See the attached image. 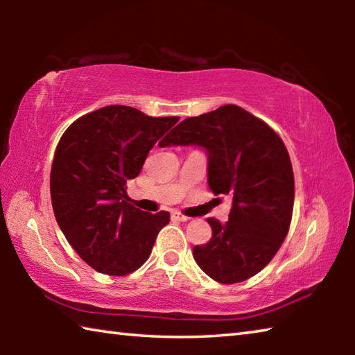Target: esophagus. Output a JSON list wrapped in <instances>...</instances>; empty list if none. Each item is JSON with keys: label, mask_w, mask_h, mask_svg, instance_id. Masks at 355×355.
Listing matches in <instances>:
<instances>
[{"label": "esophagus", "mask_w": 355, "mask_h": 355, "mask_svg": "<svg viewBox=\"0 0 355 355\" xmlns=\"http://www.w3.org/2000/svg\"><path fill=\"white\" fill-rule=\"evenodd\" d=\"M172 219L173 220H180V222H186V220H189V218L188 216H184L183 213H180V211H172Z\"/></svg>", "instance_id": "obj_1"}]
</instances>
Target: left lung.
<instances>
[{"instance_id":"8db88e82","label":"left lung","mask_w":355,"mask_h":355,"mask_svg":"<svg viewBox=\"0 0 355 355\" xmlns=\"http://www.w3.org/2000/svg\"><path fill=\"white\" fill-rule=\"evenodd\" d=\"M208 153V184L232 197L228 220L209 218L213 236L192 255L219 284H238L272 260L290 230L294 203L291 159L280 136L236 105L184 119L163 141Z\"/></svg>"}]
</instances>
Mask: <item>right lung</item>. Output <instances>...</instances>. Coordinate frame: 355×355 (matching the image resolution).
Masks as SVG:
<instances>
[{
	"label": "right lung",
	"mask_w": 355,
	"mask_h": 355,
	"mask_svg": "<svg viewBox=\"0 0 355 355\" xmlns=\"http://www.w3.org/2000/svg\"><path fill=\"white\" fill-rule=\"evenodd\" d=\"M178 119L105 106L75 120L59 141L50 175L53 211L69 244L95 271H136L169 224L167 211L131 205L127 180L139 175L150 150Z\"/></svg>",
	"instance_id": "1"
}]
</instances>
